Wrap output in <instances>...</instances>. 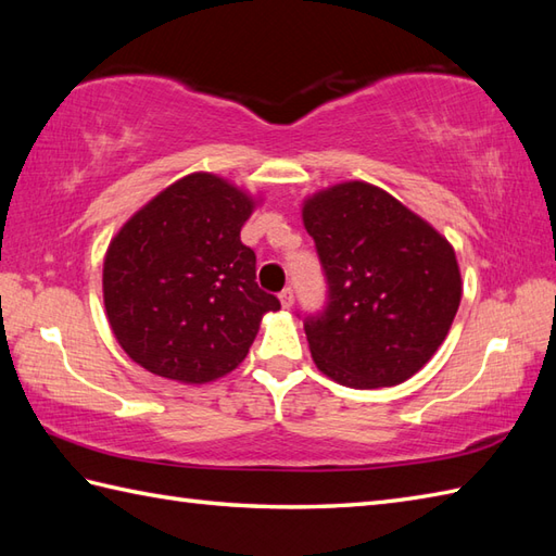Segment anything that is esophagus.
I'll return each instance as SVG.
<instances>
[{
  "mask_svg": "<svg viewBox=\"0 0 556 556\" xmlns=\"http://www.w3.org/2000/svg\"><path fill=\"white\" fill-rule=\"evenodd\" d=\"M279 301H281V308H291V305H293V289L287 287L285 291H281Z\"/></svg>",
  "mask_w": 556,
  "mask_h": 556,
  "instance_id": "obj_1",
  "label": "esophagus"
}]
</instances>
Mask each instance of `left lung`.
Returning a JSON list of instances; mask_svg holds the SVG:
<instances>
[{
	"label": "left lung",
	"mask_w": 556,
	"mask_h": 556,
	"mask_svg": "<svg viewBox=\"0 0 556 556\" xmlns=\"http://www.w3.org/2000/svg\"><path fill=\"white\" fill-rule=\"evenodd\" d=\"M303 224L327 279L325 311L303 320L315 365L353 389L406 382L442 346L458 311L452 243L365 181L311 195Z\"/></svg>",
	"instance_id": "obj_1"
}]
</instances>
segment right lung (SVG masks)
I'll return each mask as SVG.
<instances>
[{"label":"right lung","mask_w":556,"mask_h":556,"mask_svg":"<svg viewBox=\"0 0 556 556\" xmlns=\"http://www.w3.org/2000/svg\"><path fill=\"white\" fill-rule=\"evenodd\" d=\"M255 200L215 174L164 188L114 236L104 311L128 358L152 375L205 384L239 365L279 299L255 281L241 227Z\"/></svg>","instance_id":"obj_1"}]
</instances>
